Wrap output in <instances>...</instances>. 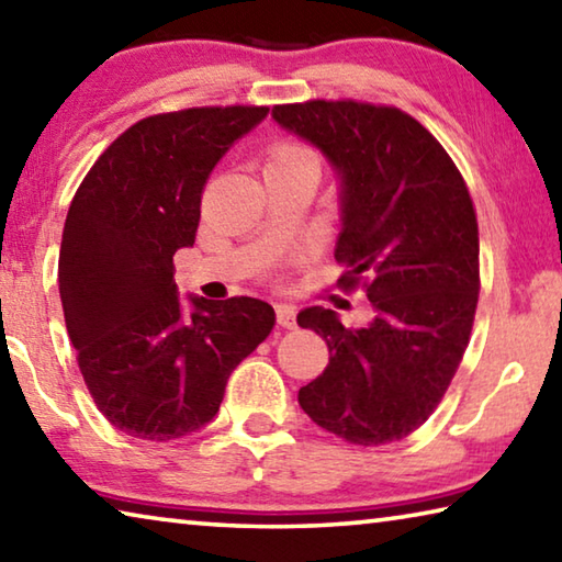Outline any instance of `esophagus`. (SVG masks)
<instances>
[{
	"label": "esophagus",
	"instance_id": "34e87169",
	"mask_svg": "<svg viewBox=\"0 0 562 562\" xmlns=\"http://www.w3.org/2000/svg\"><path fill=\"white\" fill-rule=\"evenodd\" d=\"M276 318L283 328H296V311L291 306H276Z\"/></svg>",
	"mask_w": 562,
	"mask_h": 562
}]
</instances>
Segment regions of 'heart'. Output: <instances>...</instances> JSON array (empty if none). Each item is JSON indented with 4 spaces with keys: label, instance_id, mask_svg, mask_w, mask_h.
<instances>
[{
    "label": "heart",
    "instance_id": "b5f03b06",
    "mask_svg": "<svg viewBox=\"0 0 562 562\" xmlns=\"http://www.w3.org/2000/svg\"><path fill=\"white\" fill-rule=\"evenodd\" d=\"M266 169H308L318 173V156L306 144L293 142V139H281L269 149V156H266Z\"/></svg>",
    "mask_w": 562,
    "mask_h": 562
}]
</instances>
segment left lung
I'll use <instances>...</instances> for the list:
<instances>
[{"instance_id": "8db88e82", "label": "left lung", "mask_w": 562, "mask_h": 562, "mask_svg": "<svg viewBox=\"0 0 562 562\" xmlns=\"http://www.w3.org/2000/svg\"><path fill=\"white\" fill-rule=\"evenodd\" d=\"M273 119L341 177L338 283L361 286L373 306L363 328L330 308L301 311L299 326L316 330L330 358L299 403L348 443H393L438 408L471 341L481 291L473 199L436 136L401 109L311 99L276 104Z\"/></svg>"}]
</instances>
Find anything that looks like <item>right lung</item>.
Segmentation results:
<instances>
[{
    "label": "right lung",
    "mask_w": 562,
    "mask_h": 562,
    "mask_svg": "<svg viewBox=\"0 0 562 562\" xmlns=\"http://www.w3.org/2000/svg\"><path fill=\"white\" fill-rule=\"evenodd\" d=\"M269 106H191L146 116L106 146L71 199L59 251L64 321L85 383L114 428L189 436L216 416L226 381L276 324L251 296L191 299L173 254L191 246L221 156Z\"/></svg>",
    "instance_id": "1"
}]
</instances>
